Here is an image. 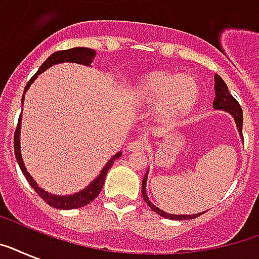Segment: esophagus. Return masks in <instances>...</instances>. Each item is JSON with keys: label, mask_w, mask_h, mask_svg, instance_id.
Returning <instances> with one entry per match:
<instances>
[{"label": "esophagus", "mask_w": 259, "mask_h": 259, "mask_svg": "<svg viewBox=\"0 0 259 259\" xmlns=\"http://www.w3.org/2000/svg\"><path fill=\"white\" fill-rule=\"evenodd\" d=\"M145 141H142V140H136V141H132L127 145V150L129 152H136V150H142L145 148Z\"/></svg>", "instance_id": "esophagus-1"}]
</instances>
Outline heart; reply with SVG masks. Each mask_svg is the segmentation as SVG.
Wrapping results in <instances>:
<instances>
[{
    "mask_svg": "<svg viewBox=\"0 0 259 259\" xmlns=\"http://www.w3.org/2000/svg\"><path fill=\"white\" fill-rule=\"evenodd\" d=\"M133 97L140 105L152 106L157 103L156 114L158 119L175 122L185 117L195 107L199 98V86L188 75L152 71L136 82Z\"/></svg>",
    "mask_w": 259,
    "mask_h": 259,
    "instance_id": "b5f03b06",
    "label": "heart"
}]
</instances>
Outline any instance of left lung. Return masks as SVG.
Returning a JSON list of instances; mask_svg holds the SVG:
<instances>
[{
    "label": "left lung",
    "instance_id": "8db88e82",
    "mask_svg": "<svg viewBox=\"0 0 259 259\" xmlns=\"http://www.w3.org/2000/svg\"><path fill=\"white\" fill-rule=\"evenodd\" d=\"M213 109L217 110H225L227 113H230L235 119V123L238 126V130L239 133L242 134V125H243V113H242L241 105L238 103V101L235 98L229 93V89H227V84L223 82V79L219 76V75H215V99H213ZM146 177L148 175H145L144 180H142V197L144 200L148 203L150 208L153 209L154 212L158 213L160 217L166 218V219H172V221H184V219H193V218L199 217L203 212L195 213V215H173V213H168L165 211H162L158 207L152 203V201L148 199V195H146Z\"/></svg>",
    "mask_w": 259,
    "mask_h": 259
}]
</instances>
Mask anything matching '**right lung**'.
I'll list each match as a JSON object with an SVG mask.
<instances>
[{
  "mask_svg": "<svg viewBox=\"0 0 259 259\" xmlns=\"http://www.w3.org/2000/svg\"><path fill=\"white\" fill-rule=\"evenodd\" d=\"M94 58H95V51L90 50V48H84V47L71 48V50L66 51H58V52H55V54L51 55L50 58L42 63L37 72L33 75V78H30L29 82L26 83L24 93H26V90L29 89L32 82L37 78V75L44 72L47 68H50V67L55 66V64H59V63L64 62L79 63V64H83V66H90ZM22 102H24V97H22ZM20 127H21V115L18 118L17 127H16V133H14V154H16V160H17L18 165H20V169L24 173V176H25V179L30 184V187L36 191V193L41 197L42 200L46 201V203H48V204H50L51 207H54V208L74 209L79 208V207H84V205H87L89 203H91V201L99 195L102 188H103L106 175H107L110 168L113 166L114 161H115L118 157H121L122 154L121 152H118L115 156H113V157L110 158L109 162L106 164L105 168L102 169V172L98 175L97 179H95L89 187L82 189L80 192L74 193V195H68V196H58V195H52V193H48L47 191L40 188L37 185V183L32 179V176H30L29 173H28V170H26L25 165H24V161H22L21 150H20Z\"/></svg>",
  "mask_w": 259,
  "mask_h": 259,
  "instance_id": "right-lung-1",
  "label": "right lung"
}]
</instances>
